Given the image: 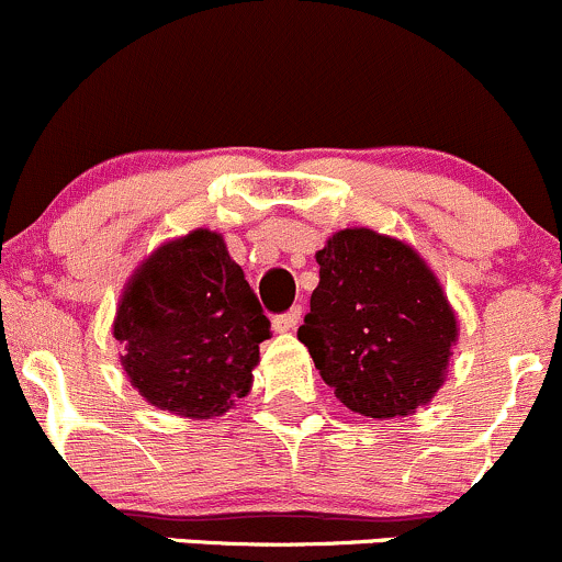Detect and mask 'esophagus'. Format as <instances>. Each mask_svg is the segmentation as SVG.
I'll return each instance as SVG.
<instances>
[{
  "instance_id": "1",
  "label": "esophagus",
  "mask_w": 562,
  "mask_h": 562,
  "mask_svg": "<svg viewBox=\"0 0 562 562\" xmlns=\"http://www.w3.org/2000/svg\"><path fill=\"white\" fill-rule=\"evenodd\" d=\"M299 323H301V306L285 312V315H277L274 321H271V328H274L277 334H288V330H296Z\"/></svg>"
}]
</instances>
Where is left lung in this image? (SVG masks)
I'll return each instance as SVG.
<instances>
[{
    "instance_id": "8db88e82",
    "label": "left lung",
    "mask_w": 562,
    "mask_h": 562,
    "mask_svg": "<svg viewBox=\"0 0 562 562\" xmlns=\"http://www.w3.org/2000/svg\"><path fill=\"white\" fill-rule=\"evenodd\" d=\"M321 282L299 341L350 412L406 417L447 380L458 317L420 252L374 228H341L317 250Z\"/></svg>"
}]
</instances>
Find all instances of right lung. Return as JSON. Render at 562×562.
Instances as JSON below:
<instances>
[{
    "label": "right lung",
    "instance_id": "obj_1",
    "mask_svg": "<svg viewBox=\"0 0 562 562\" xmlns=\"http://www.w3.org/2000/svg\"><path fill=\"white\" fill-rule=\"evenodd\" d=\"M112 336L147 404L210 420L250 393L258 345L271 330L223 234L196 228L164 241L134 269Z\"/></svg>",
    "mask_w": 562,
    "mask_h": 562
}]
</instances>
